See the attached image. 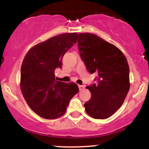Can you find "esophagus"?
I'll list each match as a JSON object with an SVG mask.
<instances>
[{"label": "esophagus", "mask_w": 149, "mask_h": 149, "mask_svg": "<svg viewBox=\"0 0 149 149\" xmlns=\"http://www.w3.org/2000/svg\"><path fill=\"white\" fill-rule=\"evenodd\" d=\"M78 88H79L80 90H83L85 89V86L84 85H78Z\"/></svg>", "instance_id": "esophagus-1"}]
</instances>
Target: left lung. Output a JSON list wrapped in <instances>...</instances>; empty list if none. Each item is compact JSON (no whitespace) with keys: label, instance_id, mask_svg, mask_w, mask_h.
<instances>
[{"label":"left lung","instance_id":"obj_1","mask_svg":"<svg viewBox=\"0 0 149 149\" xmlns=\"http://www.w3.org/2000/svg\"><path fill=\"white\" fill-rule=\"evenodd\" d=\"M78 49L90 73L98 74L97 84L86 87L91 98L85 102V111L95 119H106L123 104L130 90V69L120 49L98 36L78 34Z\"/></svg>","mask_w":149,"mask_h":149}]
</instances>
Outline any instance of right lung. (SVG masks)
<instances>
[{
	"instance_id": "add662e5",
	"label": "right lung",
	"mask_w": 149,
	"mask_h": 149,
	"mask_svg": "<svg viewBox=\"0 0 149 149\" xmlns=\"http://www.w3.org/2000/svg\"><path fill=\"white\" fill-rule=\"evenodd\" d=\"M77 33L59 34L32 47L22 61L20 88L32 111L45 119L65 113L69 101L78 92L75 83L57 81L54 70L61 67L64 54L76 44Z\"/></svg>"
}]
</instances>
